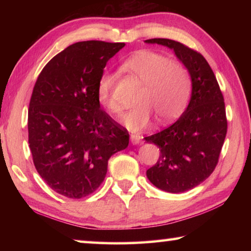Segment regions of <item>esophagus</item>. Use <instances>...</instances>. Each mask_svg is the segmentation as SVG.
Masks as SVG:
<instances>
[{"label":"esophagus","instance_id":"esophagus-1","mask_svg":"<svg viewBox=\"0 0 251 251\" xmlns=\"http://www.w3.org/2000/svg\"><path fill=\"white\" fill-rule=\"evenodd\" d=\"M142 141V137L137 134H131L130 135V142L133 145H137V144L141 143Z\"/></svg>","mask_w":251,"mask_h":251}]
</instances>
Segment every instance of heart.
I'll return each instance as SVG.
<instances>
[{
  "mask_svg": "<svg viewBox=\"0 0 251 251\" xmlns=\"http://www.w3.org/2000/svg\"><path fill=\"white\" fill-rule=\"evenodd\" d=\"M123 67L142 82L135 100L137 105L123 120L127 128H145L152 114L159 123H166L184 112L190 95V75L184 63L152 50H141L127 58ZM115 79V74L110 72L101 73L97 82V96L110 112L121 114L123 107L113 97Z\"/></svg>",
  "mask_w": 251,
  "mask_h": 251,
  "instance_id": "heart-1",
  "label": "heart"
}]
</instances>
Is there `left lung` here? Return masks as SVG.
Here are the masks:
<instances>
[{
	"instance_id": "1",
	"label": "left lung",
	"mask_w": 251,
	"mask_h": 251,
	"mask_svg": "<svg viewBox=\"0 0 251 251\" xmlns=\"http://www.w3.org/2000/svg\"><path fill=\"white\" fill-rule=\"evenodd\" d=\"M145 42L174 50L192 78V97L182 115L145 137L160 151L157 163L147 169L148 179L167 193H184L207 179L217 166L227 134L224 96L211 67L197 50L168 39Z\"/></svg>"
}]
</instances>
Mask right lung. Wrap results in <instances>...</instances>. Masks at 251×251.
Here are the masks:
<instances>
[{
	"instance_id": "right-lung-1",
	"label": "right lung",
	"mask_w": 251,
	"mask_h": 251,
	"mask_svg": "<svg viewBox=\"0 0 251 251\" xmlns=\"http://www.w3.org/2000/svg\"><path fill=\"white\" fill-rule=\"evenodd\" d=\"M125 43L85 41L50 59L28 107V145L37 173L54 192L86 197L99 188L110 156L128 146L124 127L100 109L97 82Z\"/></svg>"
}]
</instances>
